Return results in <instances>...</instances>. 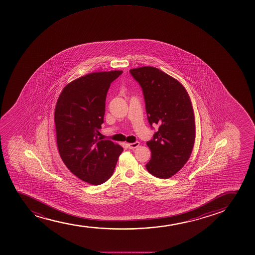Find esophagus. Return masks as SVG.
Wrapping results in <instances>:
<instances>
[{"label": "esophagus", "instance_id": "esophagus-1", "mask_svg": "<svg viewBox=\"0 0 255 255\" xmlns=\"http://www.w3.org/2000/svg\"><path fill=\"white\" fill-rule=\"evenodd\" d=\"M139 146H140V142L139 141H135V142H133V143H127V146L129 149L136 148Z\"/></svg>", "mask_w": 255, "mask_h": 255}]
</instances>
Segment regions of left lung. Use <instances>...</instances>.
I'll use <instances>...</instances> for the list:
<instances>
[{
	"instance_id": "obj_1",
	"label": "left lung",
	"mask_w": 255,
	"mask_h": 255,
	"mask_svg": "<svg viewBox=\"0 0 255 255\" xmlns=\"http://www.w3.org/2000/svg\"><path fill=\"white\" fill-rule=\"evenodd\" d=\"M129 72L142 89L150 126H158L146 142L152 152L146 169L156 177L169 179L186 164L194 146L192 102L177 80L157 68L141 67Z\"/></svg>"
}]
</instances>
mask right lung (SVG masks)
<instances>
[{
  "mask_svg": "<svg viewBox=\"0 0 255 255\" xmlns=\"http://www.w3.org/2000/svg\"><path fill=\"white\" fill-rule=\"evenodd\" d=\"M123 71L95 72L68 84L55 108L57 144L67 168L80 180L101 185L111 177L123 147L98 135L110 84Z\"/></svg>",
  "mask_w": 255,
  "mask_h": 255,
  "instance_id": "add662e5",
  "label": "right lung"
}]
</instances>
